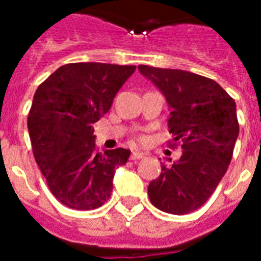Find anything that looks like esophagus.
I'll list each match as a JSON object with an SVG mask.
<instances>
[{
	"label": "esophagus",
	"instance_id": "34e87169",
	"mask_svg": "<svg viewBox=\"0 0 261 261\" xmlns=\"http://www.w3.org/2000/svg\"><path fill=\"white\" fill-rule=\"evenodd\" d=\"M143 157H145V154H143V153H139V151H133L130 155L131 160H141L143 159Z\"/></svg>",
	"mask_w": 261,
	"mask_h": 261
}]
</instances>
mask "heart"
<instances>
[{"label":"heart","mask_w":261,"mask_h":261,"mask_svg":"<svg viewBox=\"0 0 261 261\" xmlns=\"http://www.w3.org/2000/svg\"><path fill=\"white\" fill-rule=\"evenodd\" d=\"M141 141H145V138H141Z\"/></svg>","instance_id":"heart-1"}]
</instances>
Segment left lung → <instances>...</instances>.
I'll return each mask as SVG.
<instances>
[{"label": "left lung", "instance_id": "8db88e82", "mask_svg": "<svg viewBox=\"0 0 261 261\" xmlns=\"http://www.w3.org/2000/svg\"><path fill=\"white\" fill-rule=\"evenodd\" d=\"M172 108L168 119L173 145L182 154L147 187L153 206L169 214L198 210L214 192L231 161L239 120L236 102L214 80L177 69L138 66Z\"/></svg>", "mask_w": 261, "mask_h": 261}]
</instances>
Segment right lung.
<instances>
[{"label": "right lung", "mask_w": 261, "mask_h": 261, "mask_svg": "<svg viewBox=\"0 0 261 261\" xmlns=\"http://www.w3.org/2000/svg\"><path fill=\"white\" fill-rule=\"evenodd\" d=\"M134 71L111 63H67L35 92L28 114L32 151L53 195L69 208L102 206L114 188L115 168L130 157L122 147L100 153L93 124Z\"/></svg>", "instance_id": "1"}]
</instances>
